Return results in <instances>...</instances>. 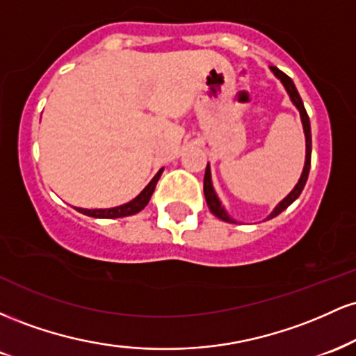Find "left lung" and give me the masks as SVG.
I'll return each instance as SVG.
<instances>
[{
    "label": "left lung",
    "mask_w": 356,
    "mask_h": 356,
    "mask_svg": "<svg viewBox=\"0 0 356 356\" xmlns=\"http://www.w3.org/2000/svg\"><path fill=\"white\" fill-rule=\"evenodd\" d=\"M271 68V72L275 73L276 79L281 80V83H283V87L286 88V92H288L289 99H291L293 104H295V107L300 110V115H301V122H303V130H305V137H306V161H305V167H303V174H301L300 181L295 186V189L289 192L288 195L281 201L277 206L275 207V211L271 212V214L268 216V219H273L276 218L277 214H281L286 207L291 206L293 202L296 201L298 197H300L301 191H303L306 181H308V174H309V165H312V127H309V117L308 113H306L305 110V105H303V100H301L300 93H298V90L295 87V83H293V80L289 79L286 73H283L280 70V68L276 67H269ZM204 195H206V202L207 206H209V211L212 214L216 216V218L226 220V222H236L234 219L231 218L229 214H227L226 209H224V206L220 204L218 194H216L214 187H212V181H211V169H209V164L206 167V175H204Z\"/></svg>",
    "instance_id": "left-lung-1"
}]
</instances>
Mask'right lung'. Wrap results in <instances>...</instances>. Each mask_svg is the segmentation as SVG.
Here are the masks:
<instances>
[{
	"instance_id": "1",
	"label": "right lung",
	"mask_w": 356,
	"mask_h": 356,
	"mask_svg": "<svg viewBox=\"0 0 356 356\" xmlns=\"http://www.w3.org/2000/svg\"><path fill=\"white\" fill-rule=\"evenodd\" d=\"M161 169L157 174L154 175V179L145 186V189L137 195L136 199H132L130 202L122 204V206L110 207V209H83V207H76V211L81 212V214L90 216V218H99V219H115V218H127V216H134L137 212H140L144 207L149 204L150 197H152L155 186H157V181L161 179L162 174Z\"/></svg>"
}]
</instances>
